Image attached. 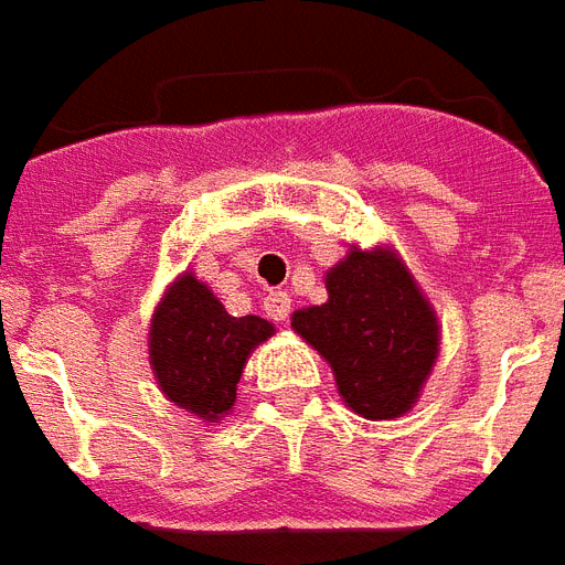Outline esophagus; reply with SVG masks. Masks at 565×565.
<instances>
[{
	"label": "esophagus",
	"mask_w": 565,
	"mask_h": 565,
	"mask_svg": "<svg viewBox=\"0 0 565 565\" xmlns=\"http://www.w3.org/2000/svg\"><path fill=\"white\" fill-rule=\"evenodd\" d=\"M264 310H267V316L275 319V322H287V316H290L292 310V298L281 290L269 292V296L264 298Z\"/></svg>",
	"instance_id": "esophagus-1"
}]
</instances>
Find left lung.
Segmentation results:
<instances>
[{"label":"left lung","instance_id":"left-lung-1","mask_svg":"<svg viewBox=\"0 0 565 565\" xmlns=\"http://www.w3.org/2000/svg\"><path fill=\"white\" fill-rule=\"evenodd\" d=\"M324 287L328 301L296 310L292 330L330 362L339 394L356 415H406L438 360L433 305L388 246H354L328 269Z\"/></svg>","mask_w":565,"mask_h":565}]
</instances>
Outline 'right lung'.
Here are the masks:
<instances>
[{"mask_svg": "<svg viewBox=\"0 0 565 565\" xmlns=\"http://www.w3.org/2000/svg\"><path fill=\"white\" fill-rule=\"evenodd\" d=\"M275 333L260 316H228L220 298L179 275L150 319V365L162 394L179 409L217 424L235 406L243 365Z\"/></svg>", "mask_w": 565, "mask_h": 565, "instance_id": "1", "label": "right lung"}]
</instances>
